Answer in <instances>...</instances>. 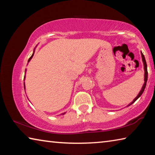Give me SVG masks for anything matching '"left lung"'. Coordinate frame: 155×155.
Returning a JSON list of instances; mask_svg holds the SVG:
<instances>
[{
  "mask_svg": "<svg viewBox=\"0 0 155 155\" xmlns=\"http://www.w3.org/2000/svg\"><path fill=\"white\" fill-rule=\"evenodd\" d=\"M141 58H142V61H143V70H144V83L143 84V86L142 87H141V90L140 92H139L138 95L135 97V98H134V100L131 102V103H130L129 104H128V105L127 106V107H129L130 105H131V104H133L135 103V102L137 101V100L140 98V97L141 96V94H143L144 90H145L146 88V83H147V80H148V71H147V64H146V59H145V57H144L143 54L142 53V52L141 51Z\"/></svg>",
  "mask_w": 155,
  "mask_h": 155,
  "instance_id": "8db88e82",
  "label": "left lung"
}]
</instances>
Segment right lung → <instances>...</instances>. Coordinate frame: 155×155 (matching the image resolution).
<instances>
[{
  "instance_id": "1",
  "label": "right lung",
  "mask_w": 155,
  "mask_h": 155,
  "mask_svg": "<svg viewBox=\"0 0 155 155\" xmlns=\"http://www.w3.org/2000/svg\"><path fill=\"white\" fill-rule=\"evenodd\" d=\"M36 47H37V46H35V48H34V50H33V54H32V55L31 56V57L29 59H28V62H29L30 61H31V59L33 58V55H34V53H35V48H36ZM26 72H27V69H25V77H24V81L25 80V76H26ZM24 87H25V83H24ZM65 114V113H63V114H61V115H64Z\"/></svg>"
}]
</instances>
